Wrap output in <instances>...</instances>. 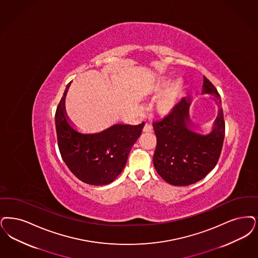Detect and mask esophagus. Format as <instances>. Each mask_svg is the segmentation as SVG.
I'll use <instances>...</instances> for the list:
<instances>
[{
  "instance_id": "34e87169",
  "label": "esophagus",
  "mask_w": 258,
  "mask_h": 258,
  "mask_svg": "<svg viewBox=\"0 0 258 258\" xmlns=\"http://www.w3.org/2000/svg\"><path fill=\"white\" fill-rule=\"evenodd\" d=\"M152 131H153V127H152L151 124H145L144 128H143V132H144V133H152Z\"/></svg>"
}]
</instances>
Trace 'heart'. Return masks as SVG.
Here are the masks:
<instances>
[{"mask_svg": "<svg viewBox=\"0 0 258 258\" xmlns=\"http://www.w3.org/2000/svg\"><path fill=\"white\" fill-rule=\"evenodd\" d=\"M167 83H168V82L162 81L161 83H159V84L156 86V90H157V91H161L162 89L165 88ZM181 89H182V82L178 80V81H176V82L172 85V87L170 88V90L168 91V93L166 94L165 96L161 99V101L159 102L158 108H159V110H160L161 112L167 113V112L171 111V110L174 108V106H175V103H176L177 98H178V96H179V93L181 91Z\"/></svg>", "mask_w": 258, "mask_h": 258, "instance_id": "b5f03b06", "label": "heart"}]
</instances>
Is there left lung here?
<instances>
[{
    "label": "left lung",
    "instance_id": "obj_1",
    "mask_svg": "<svg viewBox=\"0 0 258 258\" xmlns=\"http://www.w3.org/2000/svg\"><path fill=\"white\" fill-rule=\"evenodd\" d=\"M203 93L215 96L219 114L211 134L202 135L188 128L190 98H182L162 119L154 121L156 148L155 170L165 181L187 186L203 179L214 169L225 138V120L221 96L211 82L204 79Z\"/></svg>",
    "mask_w": 258,
    "mask_h": 258
}]
</instances>
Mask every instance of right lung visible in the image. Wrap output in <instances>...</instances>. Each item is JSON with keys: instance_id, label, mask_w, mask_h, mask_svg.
<instances>
[{"instance_id": "right-lung-1", "label": "right lung", "mask_w": 258, "mask_h": 258, "mask_svg": "<svg viewBox=\"0 0 258 258\" xmlns=\"http://www.w3.org/2000/svg\"><path fill=\"white\" fill-rule=\"evenodd\" d=\"M69 88V85L67 86ZM64 93L54 115L58 149L69 170L90 185L111 183L125 166L127 156L141 135L145 123L114 124L100 134H83L68 124Z\"/></svg>"}]
</instances>
